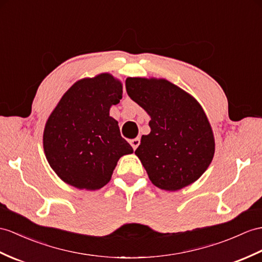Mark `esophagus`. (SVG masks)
Here are the masks:
<instances>
[{
  "mask_svg": "<svg viewBox=\"0 0 262 262\" xmlns=\"http://www.w3.org/2000/svg\"><path fill=\"white\" fill-rule=\"evenodd\" d=\"M130 144L132 145L133 150H136L138 146H139V144H140V138H136V139L130 140Z\"/></svg>",
  "mask_w": 262,
  "mask_h": 262,
  "instance_id": "obj_1",
  "label": "esophagus"
}]
</instances>
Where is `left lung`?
<instances>
[{
	"label": "left lung",
	"instance_id": "8db88e82",
	"mask_svg": "<svg viewBox=\"0 0 262 262\" xmlns=\"http://www.w3.org/2000/svg\"><path fill=\"white\" fill-rule=\"evenodd\" d=\"M127 95L151 117L136 155L156 187L177 191L203 174L214 155V138L193 97L164 79L127 78Z\"/></svg>",
	"mask_w": 262,
	"mask_h": 262
}]
</instances>
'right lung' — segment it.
<instances>
[{"label": "right lung", "instance_id": "obj_1", "mask_svg": "<svg viewBox=\"0 0 262 262\" xmlns=\"http://www.w3.org/2000/svg\"><path fill=\"white\" fill-rule=\"evenodd\" d=\"M122 92V83L109 73L82 79L64 93L49 117L44 153L51 168L70 186L101 189L111 180L119 159L133 152L109 113Z\"/></svg>", "mask_w": 262, "mask_h": 262}]
</instances>
